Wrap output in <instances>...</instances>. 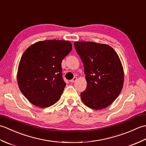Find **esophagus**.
Instances as JSON below:
<instances>
[{
  "label": "esophagus",
  "mask_w": 146,
  "mask_h": 146,
  "mask_svg": "<svg viewBox=\"0 0 146 146\" xmlns=\"http://www.w3.org/2000/svg\"><path fill=\"white\" fill-rule=\"evenodd\" d=\"M76 80H77V78H76V77H75V78H73L72 80H70V82L71 83H74V82H75Z\"/></svg>",
  "instance_id": "1"
}]
</instances>
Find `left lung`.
Segmentation results:
<instances>
[{
  "label": "left lung",
  "mask_w": 146,
  "mask_h": 146,
  "mask_svg": "<svg viewBox=\"0 0 146 146\" xmlns=\"http://www.w3.org/2000/svg\"><path fill=\"white\" fill-rule=\"evenodd\" d=\"M84 65L86 88L81 93L88 107L100 110L109 106L119 95L124 73L119 56L109 45L90 41L74 42Z\"/></svg>",
  "instance_id": "left-lung-1"
}]
</instances>
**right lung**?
I'll list each match as a JSON object with an SVG mask.
<instances>
[{
	"label": "right lung",
	"mask_w": 146,
	"mask_h": 146,
	"mask_svg": "<svg viewBox=\"0 0 146 146\" xmlns=\"http://www.w3.org/2000/svg\"><path fill=\"white\" fill-rule=\"evenodd\" d=\"M71 49L70 41L52 39L37 42L24 52L17 83L32 104L46 108L59 100L66 85L62 77L61 62Z\"/></svg>",
	"instance_id": "add662e5"
}]
</instances>
